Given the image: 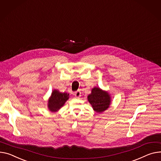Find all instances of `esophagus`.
<instances>
[{
    "label": "esophagus",
    "instance_id": "esophagus-1",
    "mask_svg": "<svg viewBox=\"0 0 161 161\" xmlns=\"http://www.w3.org/2000/svg\"><path fill=\"white\" fill-rule=\"evenodd\" d=\"M74 94L75 96H76V98H79V97H80V96H81V92H80V91H76V92L74 93Z\"/></svg>",
    "mask_w": 161,
    "mask_h": 161
}]
</instances>
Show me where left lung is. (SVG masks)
Listing matches in <instances>:
<instances>
[{"label": "left lung", "mask_w": 161, "mask_h": 161, "mask_svg": "<svg viewBox=\"0 0 161 161\" xmlns=\"http://www.w3.org/2000/svg\"><path fill=\"white\" fill-rule=\"evenodd\" d=\"M87 99L94 111L98 113L108 109L111 104L109 94L99 87H94L91 91V94L87 96Z\"/></svg>", "instance_id": "1"}]
</instances>
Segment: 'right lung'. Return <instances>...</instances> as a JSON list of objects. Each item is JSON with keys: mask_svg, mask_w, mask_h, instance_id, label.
Returning <instances> with one entry per match:
<instances>
[{"mask_svg": "<svg viewBox=\"0 0 161 161\" xmlns=\"http://www.w3.org/2000/svg\"><path fill=\"white\" fill-rule=\"evenodd\" d=\"M69 98V94L60 92L54 89L48 101V108L51 112H56L60 109Z\"/></svg>", "mask_w": 161, "mask_h": 161, "instance_id": "right-lung-1", "label": "right lung"}]
</instances>
